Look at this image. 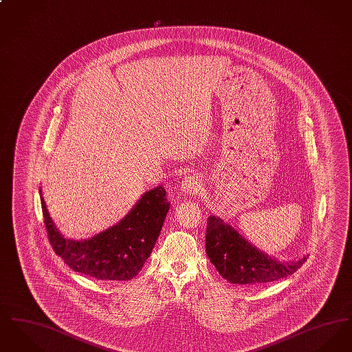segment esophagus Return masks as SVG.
Masks as SVG:
<instances>
[{
    "mask_svg": "<svg viewBox=\"0 0 352 352\" xmlns=\"http://www.w3.org/2000/svg\"><path fill=\"white\" fill-rule=\"evenodd\" d=\"M201 188V179L197 175H186L181 184V190L186 195H195Z\"/></svg>",
    "mask_w": 352,
    "mask_h": 352,
    "instance_id": "esophagus-1",
    "label": "esophagus"
}]
</instances>
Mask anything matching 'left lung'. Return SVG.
<instances>
[{
	"instance_id": "8db88e82",
	"label": "left lung",
	"mask_w": 352,
	"mask_h": 352,
	"mask_svg": "<svg viewBox=\"0 0 352 352\" xmlns=\"http://www.w3.org/2000/svg\"><path fill=\"white\" fill-rule=\"evenodd\" d=\"M206 252L223 278L231 284H268L293 274L306 261L283 263L269 257L221 219L210 217L206 230Z\"/></svg>"
}]
</instances>
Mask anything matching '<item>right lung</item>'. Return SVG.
<instances>
[{
	"mask_svg": "<svg viewBox=\"0 0 352 352\" xmlns=\"http://www.w3.org/2000/svg\"><path fill=\"white\" fill-rule=\"evenodd\" d=\"M41 203L54 252L72 270L102 281H128L138 274L151 256L170 208L165 187L157 186L146 191L116 226L87 240H72L58 231L42 197Z\"/></svg>",
	"mask_w": 352,
	"mask_h": 352,
	"instance_id": "obj_1",
	"label": "right lung"
}]
</instances>
